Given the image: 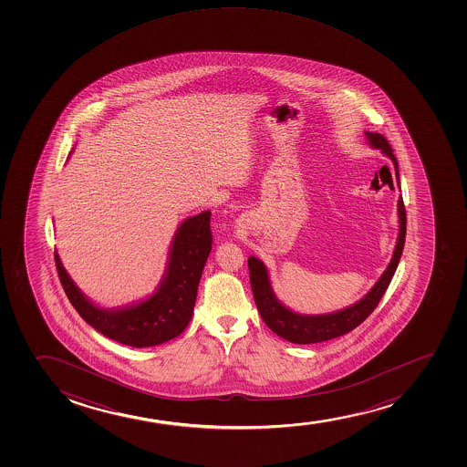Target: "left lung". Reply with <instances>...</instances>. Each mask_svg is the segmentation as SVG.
I'll list each match as a JSON object with an SVG mask.
<instances>
[{"mask_svg": "<svg viewBox=\"0 0 467 467\" xmlns=\"http://www.w3.org/2000/svg\"><path fill=\"white\" fill-rule=\"evenodd\" d=\"M366 137L369 140L370 145L379 148L383 154L391 159L394 168H396L397 181H399L397 159L392 154L389 141L383 135L372 134V132H366ZM399 221H400V232H399L396 251H394L389 266L383 273L380 280L355 306H348L346 310L337 311L332 315L304 317V315H297L295 311L288 310L286 306L280 304L279 300L275 299V296L271 290V285H269L268 271L265 268V265L255 257H249L247 266H249L254 300L257 304L260 317H263L265 324L275 335L295 344L322 343L328 339L338 338L341 335H346L355 327H358L359 324L365 321L372 311L376 310V306H379V302L391 284L392 275L396 273L397 265L402 255L405 235H407V212H405L402 196L399 198Z\"/></svg>", "mask_w": 467, "mask_h": 467, "instance_id": "8db88e82", "label": "left lung"}]
</instances>
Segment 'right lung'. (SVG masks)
<instances>
[{
  "instance_id": "obj_1",
  "label": "right lung",
  "mask_w": 467,
  "mask_h": 467,
  "mask_svg": "<svg viewBox=\"0 0 467 467\" xmlns=\"http://www.w3.org/2000/svg\"><path fill=\"white\" fill-rule=\"evenodd\" d=\"M210 214L207 210L183 221L174 236L167 277L161 288L150 299L126 310L108 311L93 306L76 288L59 255L54 254L60 284L71 306L91 327L126 346L150 348L176 338L192 319L199 279L212 251Z\"/></svg>"
}]
</instances>
